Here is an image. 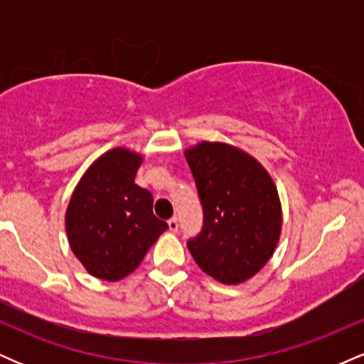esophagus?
<instances>
[{
  "mask_svg": "<svg viewBox=\"0 0 364 364\" xmlns=\"http://www.w3.org/2000/svg\"><path fill=\"white\" fill-rule=\"evenodd\" d=\"M168 225H169V231L171 232H176L178 231V217H171V219L168 220Z\"/></svg>",
  "mask_w": 364,
  "mask_h": 364,
  "instance_id": "esophagus-1",
  "label": "esophagus"
}]
</instances>
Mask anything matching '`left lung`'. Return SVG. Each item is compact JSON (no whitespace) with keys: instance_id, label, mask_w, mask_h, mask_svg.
<instances>
[{"instance_id":"left-lung-1","label":"left lung","mask_w":364,"mask_h":364,"mask_svg":"<svg viewBox=\"0 0 364 364\" xmlns=\"http://www.w3.org/2000/svg\"><path fill=\"white\" fill-rule=\"evenodd\" d=\"M203 207L202 232L188 241L196 265L223 284H241L263 269L282 229L277 186L260 162L224 141L185 150Z\"/></svg>"}]
</instances>
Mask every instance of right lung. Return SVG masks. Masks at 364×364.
I'll list each match as a JSON object with an SVG mask.
<instances>
[{
	"label": "right lung",
	"instance_id": "1",
	"mask_svg": "<svg viewBox=\"0 0 364 364\" xmlns=\"http://www.w3.org/2000/svg\"><path fill=\"white\" fill-rule=\"evenodd\" d=\"M141 162L135 150H107L83 173L66 207L70 248L87 272L102 281L132 274L168 229L154 215L152 193L135 183Z\"/></svg>",
	"mask_w": 364,
	"mask_h": 364
}]
</instances>
